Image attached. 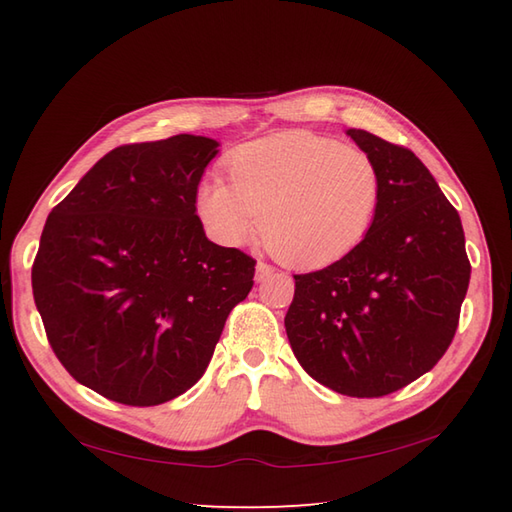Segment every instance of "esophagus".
Returning a JSON list of instances; mask_svg holds the SVG:
<instances>
[{"instance_id":"1","label":"esophagus","mask_w":512,"mask_h":512,"mask_svg":"<svg viewBox=\"0 0 512 512\" xmlns=\"http://www.w3.org/2000/svg\"><path fill=\"white\" fill-rule=\"evenodd\" d=\"M273 273H275V268H273V266H270V264H264V262H259V264H257V268H255V279H257V281H266V279L273 277Z\"/></svg>"}]
</instances>
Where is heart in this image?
I'll list each match as a JSON object with an SVG mask.
<instances>
[{"instance_id": "1", "label": "heart", "mask_w": 512, "mask_h": 512, "mask_svg": "<svg viewBox=\"0 0 512 512\" xmlns=\"http://www.w3.org/2000/svg\"><path fill=\"white\" fill-rule=\"evenodd\" d=\"M228 184L204 180L195 211L217 244L262 237L281 262L321 268L363 242L372 228L383 178L367 151L310 132H284L235 147Z\"/></svg>"}]
</instances>
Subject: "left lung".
<instances>
[{
	"mask_svg": "<svg viewBox=\"0 0 512 512\" xmlns=\"http://www.w3.org/2000/svg\"><path fill=\"white\" fill-rule=\"evenodd\" d=\"M376 160V220L352 253L295 275L286 334L317 383L354 398L407 387L436 365L458 330L471 279L458 211L407 147L347 129Z\"/></svg>",
	"mask_w": 512,
	"mask_h": 512,
	"instance_id": "8db88e82",
	"label": "left lung"
}]
</instances>
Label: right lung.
Here are the masks:
<instances>
[{"label": "right lung", "mask_w": 512, "mask_h": 512, "mask_svg": "<svg viewBox=\"0 0 512 512\" xmlns=\"http://www.w3.org/2000/svg\"><path fill=\"white\" fill-rule=\"evenodd\" d=\"M220 143L178 134L105 154L54 206L32 295L70 376L121 405L154 407L209 367L255 259L206 237L195 195Z\"/></svg>", "instance_id": "obj_1"}]
</instances>
